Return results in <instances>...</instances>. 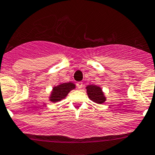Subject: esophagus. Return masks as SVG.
Here are the masks:
<instances>
[{
  "mask_svg": "<svg viewBox=\"0 0 155 155\" xmlns=\"http://www.w3.org/2000/svg\"><path fill=\"white\" fill-rule=\"evenodd\" d=\"M82 85H83V84H82V82H78L77 83H76V86H77L78 88H82Z\"/></svg>",
  "mask_w": 155,
  "mask_h": 155,
  "instance_id": "34e87169",
  "label": "esophagus"
}]
</instances>
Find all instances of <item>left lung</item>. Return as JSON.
Segmentation results:
<instances>
[{"label": "left lung", "mask_w": 155, "mask_h": 155, "mask_svg": "<svg viewBox=\"0 0 155 155\" xmlns=\"http://www.w3.org/2000/svg\"><path fill=\"white\" fill-rule=\"evenodd\" d=\"M87 94L90 100L97 104H103L106 101L104 92L99 86L94 85H88L86 87Z\"/></svg>", "instance_id": "8db88e82"}]
</instances>
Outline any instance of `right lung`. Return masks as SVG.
Listing matches in <instances>:
<instances>
[{
    "label": "right lung",
    "instance_id": "1",
    "mask_svg": "<svg viewBox=\"0 0 155 155\" xmlns=\"http://www.w3.org/2000/svg\"><path fill=\"white\" fill-rule=\"evenodd\" d=\"M75 88L76 85L73 82H65V83L60 84L53 88L49 97V100L52 102L60 101L62 99L65 98L68 93Z\"/></svg>",
    "mask_w": 155,
    "mask_h": 155
}]
</instances>
